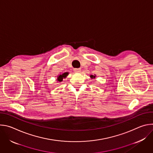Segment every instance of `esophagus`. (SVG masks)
<instances>
[{
  "label": "esophagus",
  "mask_w": 153,
  "mask_h": 153,
  "mask_svg": "<svg viewBox=\"0 0 153 153\" xmlns=\"http://www.w3.org/2000/svg\"><path fill=\"white\" fill-rule=\"evenodd\" d=\"M80 71H81V70L80 68H74V71L75 73H79V72H80Z\"/></svg>",
  "instance_id": "esophagus-1"
}]
</instances>
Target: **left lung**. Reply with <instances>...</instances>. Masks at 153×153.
Instances as JSON below:
<instances>
[{"label": "left lung", "mask_w": 153, "mask_h": 153, "mask_svg": "<svg viewBox=\"0 0 153 153\" xmlns=\"http://www.w3.org/2000/svg\"><path fill=\"white\" fill-rule=\"evenodd\" d=\"M90 77L91 79H95L96 77V76L94 74V75H90Z\"/></svg>", "instance_id": "left-lung-1"}]
</instances>
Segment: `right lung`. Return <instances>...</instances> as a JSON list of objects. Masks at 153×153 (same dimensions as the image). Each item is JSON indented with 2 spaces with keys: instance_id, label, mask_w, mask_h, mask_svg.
Instances as JSON below:
<instances>
[{
  "instance_id": "1",
  "label": "right lung",
  "mask_w": 153,
  "mask_h": 153,
  "mask_svg": "<svg viewBox=\"0 0 153 153\" xmlns=\"http://www.w3.org/2000/svg\"><path fill=\"white\" fill-rule=\"evenodd\" d=\"M68 74H69V73H68V72L64 73H63V74H59V75L57 76V79H56L57 82H62V81H63V79H65V78H66V77H67V76H68Z\"/></svg>"
}]
</instances>
